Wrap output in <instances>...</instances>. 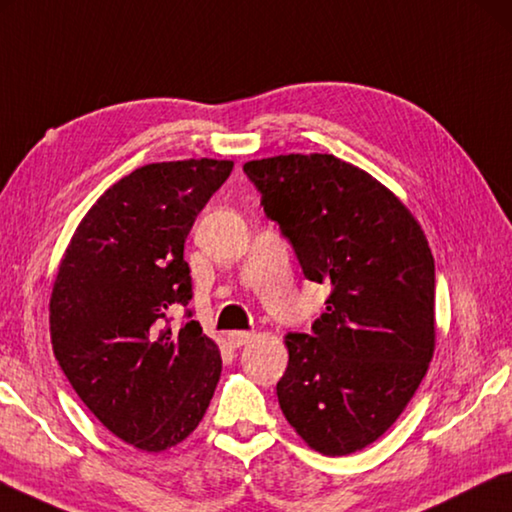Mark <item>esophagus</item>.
Masks as SVG:
<instances>
[{
	"instance_id": "obj_1",
	"label": "esophagus",
	"mask_w": 512,
	"mask_h": 512,
	"mask_svg": "<svg viewBox=\"0 0 512 512\" xmlns=\"http://www.w3.org/2000/svg\"><path fill=\"white\" fill-rule=\"evenodd\" d=\"M255 336L250 331H230L228 333V342L232 347H241V345H246V342H250L253 340Z\"/></svg>"
}]
</instances>
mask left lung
I'll use <instances>...</instances> for the list:
<instances>
[{"instance_id": "1", "label": "left lung", "mask_w": 512, "mask_h": 512, "mask_svg": "<svg viewBox=\"0 0 512 512\" xmlns=\"http://www.w3.org/2000/svg\"><path fill=\"white\" fill-rule=\"evenodd\" d=\"M244 172L306 280L331 284L311 336L284 340L282 412L315 452H358L394 425L432 360V250L392 190L333 154H282Z\"/></svg>"}]
</instances>
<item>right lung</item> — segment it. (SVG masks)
Returning <instances> with one entry per match:
<instances>
[{
  "label": "right lung",
  "mask_w": 512,
  "mask_h": 512,
  "mask_svg": "<svg viewBox=\"0 0 512 512\" xmlns=\"http://www.w3.org/2000/svg\"><path fill=\"white\" fill-rule=\"evenodd\" d=\"M232 161L150 163L102 194L80 221L53 282V353L80 401L118 439L163 452L197 430L221 353L197 320L183 246ZM190 318L192 311L185 313Z\"/></svg>",
  "instance_id": "right-lung-1"
}]
</instances>
